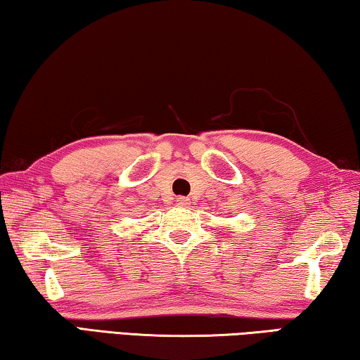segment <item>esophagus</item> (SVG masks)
I'll list each match as a JSON object with an SVG mask.
<instances>
[{"mask_svg":"<svg viewBox=\"0 0 360 360\" xmlns=\"http://www.w3.org/2000/svg\"><path fill=\"white\" fill-rule=\"evenodd\" d=\"M176 205H180V206H188V205H190V200H188V198L180 196V198H176Z\"/></svg>","mask_w":360,"mask_h":360,"instance_id":"obj_1","label":"esophagus"}]
</instances>
